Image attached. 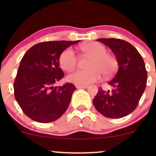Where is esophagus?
Returning <instances> with one entry per match:
<instances>
[{"label":"esophagus","mask_w":156,"mask_h":156,"mask_svg":"<svg viewBox=\"0 0 156 156\" xmlns=\"http://www.w3.org/2000/svg\"><path fill=\"white\" fill-rule=\"evenodd\" d=\"M88 87H89V86H87V85H83V86L77 85L76 86L77 89H87V88H88Z\"/></svg>","instance_id":"34e87169"}]
</instances>
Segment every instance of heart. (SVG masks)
<instances>
[{"label": "heart", "instance_id": "1", "mask_svg": "<svg viewBox=\"0 0 156 156\" xmlns=\"http://www.w3.org/2000/svg\"><path fill=\"white\" fill-rule=\"evenodd\" d=\"M80 50L85 55L92 58L89 64V70H77L67 76V80L76 85H87L100 80L101 75L105 78H112L117 70L118 63L114 55L108 53V50L99 42H92L82 44ZM78 64V57L71 48L61 53L59 64L66 71H72Z\"/></svg>", "mask_w": 156, "mask_h": 156}]
</instances>
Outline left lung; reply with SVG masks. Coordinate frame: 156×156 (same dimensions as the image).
I'll return each mask as SVG.
<instances>
[{
  "mask_svg": "<svg viewBox=\"0 0 156 156\" xmlns=\"http://www.w3.org/2000/svg\"><path fill=\"white\" fill-rule=\"evenodd\" d=\"M114 53L119 69L108 82L111 90L100 88L93 99L98 112L108 118H122L135 110L146 88L147 73L144 60L135 48L126 41L114 38L97 39Z\"/></svg>",
  "mask_w": 156,
  "mask_h": 156,
  "instance_id": "1",
  "label": "left lung"
}]
</instances>
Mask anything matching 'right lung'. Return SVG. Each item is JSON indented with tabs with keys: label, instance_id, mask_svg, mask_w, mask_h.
<instances>
[{
	"label": "right lung",
	"instance_id": "1",
	"mask_svg": "<svg viewBox=\"0 0 156 156\" xmlns=\"http://www.w3.org/2000/svg\"><path fill=\"white\" fill-rule=\"evenodd\" d=\"M77 41H49L31 47L23 55L14 82L15 97L23 112L38 122L56 120L66 112L76 88L73 83L54 87L64 77L59 57Z\"/></svg>",
	"mask_w": 156,
	"mask_h": 156
}]
</instances>
